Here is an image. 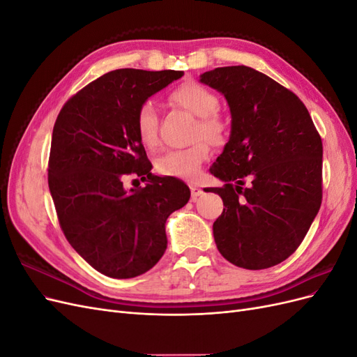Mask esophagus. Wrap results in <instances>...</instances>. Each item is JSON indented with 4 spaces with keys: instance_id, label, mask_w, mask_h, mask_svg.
Segmentation results:
<instances>
[{
    "instance_id": "obj_1",
    "label": "esophagus",
    "mask_w": 357,
    "mask_h": 357,
    "mask_svg": "<svg viewBox=\"0 0 357 357\" xmlns=\"http://www.w3.org/2000/svg\"><path fill=\"white\" fill-rule=\"evenodd\" d=\"M189 188H190V197H192L193 201L202 195V189H201L199 185H197V183H190Z\"/></svg>"
}]
</instances>
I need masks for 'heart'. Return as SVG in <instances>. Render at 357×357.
<instances>
[{"label": "heart", "instance_id": "obj_1", "mask_svg": "<svg viewBox=\"0 0 357 357\" xmlns=\"http://www.w3.org/2000/svg\"><path fill=\"white\" fill-rule=\"evenodd\" d=\"M169 100L181 109L198 117L195 135L204 137L213 144H222L228 134V123L218 113L219 98L213 91L197 82H186L169 93ZM137 134L147 149H153L159 139V119L152 102H144L138 109ZM210 158L207 142H198L186 149L169 150L156 160V169L162 176L193 178L199 174L201 167Z\"/></svg>", "mask_w": 357, "mask_h": 357}]
</instances>
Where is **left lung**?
<instances>
[{
	"label": "left lung",
	"instance_id": "obj_1",
	"mask_svg": "<svg viewBox=\"0 0 357 357\" xmlns=\"http://www.w3.org/2000/svg\"><path fill=\"white\" fill-rule=\"evenodd\" d=\"M199 82L219 91L231 110V135L210 168L225 181L213 225L220 255L245 269L274 266L304 240L321 204L323 146L298 96L250 67H220ZM250 176L252 186L243 188Z\"/></svg>",
	"mask_w": 357,
	"mask_h": 357
}]
</instances>
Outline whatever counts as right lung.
I'll list each match as a JSON object with an SVG mask.
<instances>
[{
  "instance_id": "obj_1",
  "label": "right lung",
  "mask_w": 357,
  "mask_h": 357,
  "mask_svg": "<svg viewBox=\"0 0 357 357\" xmlns=\"http://www.w3.org/2000/svg\"><path fill=\"white\" fill-rule=\"evenodd\" d=\"M181 75L110 71L71 96L53 126L47 176L61 229L107 277L132 278L153 268L167 250L168 215L190 198L183 181L152 174L135 125L149 96ZM131 174L147 181L146 188L125 190Z\"/></svg>"
}]
</instances>
